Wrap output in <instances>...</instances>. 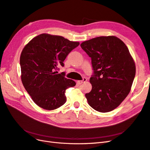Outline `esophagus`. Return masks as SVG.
I'll list each match as a JSON object with an SVG mask.
<instances>
[{
  "instance_id": "esophagus-1",
  "label": "esophagus",
  "mask_w": 150,
  "mask_h": 150,
  "mask_svg": "<svg viewBox=\"0 0 150 150\" xmlns=\"http://www.w3.org/2000/svg\"><path fill=\"white\" fill-rule=\"evenodd\" d=\"M86 81H87V79H86V78H84L83 80H81V81H77V83L79 84H82V83H83L86 82Z\"/></svg>"
}]
</instances>
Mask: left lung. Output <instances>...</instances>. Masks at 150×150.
Listing matches in <instances>:
<instances>
[{"label": "left lung", "mask_w": 150, "mask_h": 150, "mask_svg": "<svg viewBox=\"0 0 150 150\" xmlns=\"http://www.w3.org/2000/svg\"><path fill=\"white\" fill-rule=\"evenodd\" d=\"M81 47L91 58L92 89L85 96L89 105L101 112L115 110L130 92L136 74L129 50L116 36H101L86 40Z\"/></svg>", "instance_id": "8db88e82"}]
</instances>
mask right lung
<instances>
[{
  "label": "right lung",
  "mask_w": 150,
  "mask_h": 150,
  "mask_svg": "<svg viewBox=\"0 0 150 150\" xmlns=\"http://www.w3.org/2000/svg\"><path fill=\"white\" fill-rule=\"evenodd\" d=\"M79 45L62 36L41 34L24 47L20 57L22 83L39 107L53 110L66 103V90L76 83L56 71Z\"/></svg>",
  "instance_id": "add662e5"
}]
</instances>
